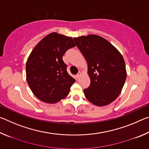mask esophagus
Masks as SVG:
<instances>
[{
	"instance_id": "esophagus-1",
	"label": "esophagus",
	"mask_w": 149,
	"mask_h": 149,
	"mask_svg": "<svg viewBox=\"0 0 149 149\" xmlns=\"http://www.w3.org/2000/svg\"><path fill=\"white\" fill-rule=\"evenodd\" d=\"M81 72H79L78 73V74H77V75H76V77H77V79H79V77H81Z\"/></svg>"
}]
</instances>
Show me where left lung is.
Returning <instances> with one entry per match:
<instances>
[{"mask_svg": "<svg viewBox=\"0 0 149 149\" xmlns=\"http://www.w3.org/2000/svg\"><path fill=\"white\" fill-rule=\"evenodd\" d=\"M74 40L88 65L91 84L84 90L93 104H109L120 95L127 72L122 55L107 39L97 35L75 37Z\"/></svg>", "mask_w": 149, "mask_h": 149, "instance_id": "8db88e82", "label": "left lung"}]
</instances>
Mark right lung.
I'll return each instance as SVG.
<instances>
[{"mask_svg":"<svg viewBox=\"0 0 149 149\" xmlns=\"http://www.w3.org/2000/svg\"><path fill=\"white\" fill-rule=\"evenodd\" d=\"M75 46L72 37L54 32L33 49L26 62V79L37 99L51 104L69 94L75 80L67 72L62 57Z\"/></svg>","mask_w":149,"mask_h":149,"instance_id":"add662e5","label":"right lung"}]
</instances>
